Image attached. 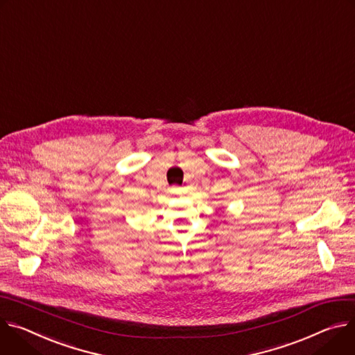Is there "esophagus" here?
Here are the masks:
<instances>
[{
	"mask_svg": "<svg viewBox=\"0 0 355 355\" xmlns=\"http://www.w3.org/2000/svg\"><path fill=\"white\" fill-rule=\"evenodd\" d=\"M178 190H179L178 187H173V191H178Z\"/></svg>",
	"mask_w": 355,
	"mask_h": 355,
	"instance_id": "1",
	"label": "esophagus"
}]
</instances>
